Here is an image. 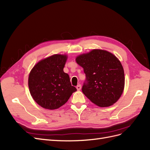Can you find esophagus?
Returning <instances> with one entry per match:
<instances>
[{
  "label": "esophagus",
  "mask_w": 150,
  "mask_h": 150,
  "mask_svg": "<svg viewBox=\"0 0 150 150\" xmlns=\"http://www.w3.org/2000/svg\"><path fill=\"white\" fill-rule=\"evenodd\" d=\"M76 88H77L78 90H80L81 88V85H77V86H76Z\"/></svg>",
  "instance_id": "34e87169"
}]
</instances>
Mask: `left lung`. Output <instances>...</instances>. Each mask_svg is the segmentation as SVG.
<instances>
[{
    "instance_id": "left-lung-1",
    "label": "left lung",
    "mask_w": 150,
    "mask_h": 150,
    "mask_svg": "<svg viewBox=\"0 0 150 150\" xmlns=\"http://www.w3.org/2000/svg\"><path fill=\"white\" fill-rule=\"evenodd\" d=\"M83 68L86 79L82 92L93 103L108 107L117 101L125 85L124 71L121 62L107 51L93 50L76 58Z\"/></svg>"
}]
</instances>
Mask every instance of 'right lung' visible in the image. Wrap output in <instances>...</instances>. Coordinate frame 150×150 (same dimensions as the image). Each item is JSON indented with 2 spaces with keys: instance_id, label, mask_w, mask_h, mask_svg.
<instances>
[{
  "instance_id": "1",
  "label": "right lung",
  "mask_w": 150,
  "mask_h": 150,
  "mask_svg": "<svg viewBox=\"0 0 150 150\" xmlns=\"http://www.w3.org/2000/svg\"><path fill=\"white\" fill-rule=\"evenodd\" d=\"M67 56L54 54L33 67L28 76V88L34 100L48 109L59 108L67 103L76 88L64 72Z\"/></svg>"
}]
</instances>
